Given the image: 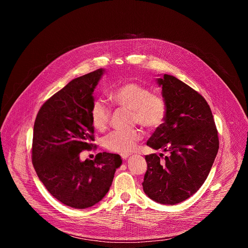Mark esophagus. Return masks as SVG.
I'll return each mask as SVG.
<instances>
[{
  "instance_id": "esophagus-1",
  "label": "esophagus",
  "mask_w": 248,
  "mask_h": 248,
  "mask_svg": "<svg viewBox=\"0 0 248 248\" xmlns=\"http://www.w3.org/2000/svg\"><path fill=\"white\" fill-rule=\"evenodd\" d=\"M129 156H130L129 154H123V155H122V158H123L124 160H127V158H129Z\"/></svg>"
}]
</instances>
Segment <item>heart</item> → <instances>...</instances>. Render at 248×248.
Returning a JSON list of instances; mask_svg holds the SVG:
<instances>
[{"instance_id": "b5f03b06", "label": "heart", "mask_w": 248, "mask_h": 248, "mask_svg": "<svg viewBox=\"0 0 248 248\" xmlns=\"http://www.w3.org/2000/svg\"><path fill=\"white\" fill-rule=\"evenodd\" d=\"M110 98L116 105L130 111L132 124H138L148 130L158 128L165 120L167 110L163 98L150 93L146 87L138 83L127 82L121 85L111 93ZM90 117L93 126L104 131L110 123L111 109L103 101L97 100L92 105ZM142 135L140 129L117 130L106 135L103 144L109 151L125 154L135 148Z\"/></svg>"}]
</instances>
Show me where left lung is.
<instances>
[{
	"label": "left lung",
	"mask_w": 248,
	"mask_h": 248,
	"mask_svg": "<svg viewBox=\"0 0 248 248\" xmlns=\"http://www.w3.org/2000/svg\"><path fill=\"white\" fill-rule=\"evenodd\" d=\"M166 104L164 123L147 141L142 183L145 194L166 205L183 202L204 184L219 150L218 131L206 100L182 80L169 75L156 79Z\"/></svg>",
	"instance_id": "left-lung-1"
}]
</instances>
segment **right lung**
<instances>
[{"label":"right lung","mask_w":248,"mask_h":248,"mask_svg":"<svg viewBox=\"0 0 248 248\" xmlns=\"http://www.w3.org/2000/svg\"><path fill=\"white\" fill-rule=\"evenodd\" d=\"M104 68L79 77L48 99L33 128L32 163L47 190L66 206L85 209L101 201L121 167L120 155L98 153L94 160H80L93 146L90 111L93 92Z\"/></svg>","instance_id":"1"}]
</instances>
